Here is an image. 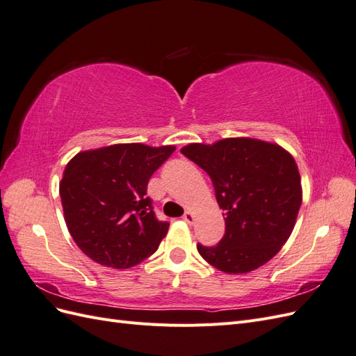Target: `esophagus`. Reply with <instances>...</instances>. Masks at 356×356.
<instances>
[{"mask_svg":"<svg viewBox=\"0 0 356 356\" xmlns=\"http://www.w3.org/2000/svg\"><path fill=\"white\" fill-rule=\"evenodd\" d=\"M182 220H184L186 222H193L195 221V215H193V212L187 211L184 215H182Z\"/></svg>","mask_w":356,"mask_h":356,"instance_id":"1","label":"esophagus"}]
</instances>
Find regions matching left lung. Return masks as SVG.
<instances>
[{
    "instance_id": "1",
    "label": "left lung",
    "mask_w": 356,
    "mask_h": 356,
    "mask_svg": "<svg viewBox=\"0 0 356 356\" xmlns=\"http://www.w3.org/2000/svg\"><path fill=\"white\" fill-rule=\"evenodd\" d=\"M181 153L209 175L225 217L218 245L197 243L203 260L229 275L252 272L272 260L293 233L303 199L294 157L255 138L195 143Z\"/></svg>"
}]
</instances>
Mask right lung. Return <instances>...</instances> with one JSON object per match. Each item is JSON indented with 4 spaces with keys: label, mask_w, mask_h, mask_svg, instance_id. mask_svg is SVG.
I'll return each instance as SVG.
<instances>
[{
    "label": "right lung",
    "mask_w": 356,
    "mask_h": 356,
    "mask_svg": "<svg viewBox=\"0 0 356 356\" xmlns=\"http://www.w3.org/2000/svg\"><path fill=\"white\" fill-rule=\"evenodd\" d=\"M174 152V145L114 144L68 161L59 184L63 217L93 261L129 268L157 251L169 222L156 218L147 186Z\"/></svg>",
    "instance_id": "1"
}]
</instances>
